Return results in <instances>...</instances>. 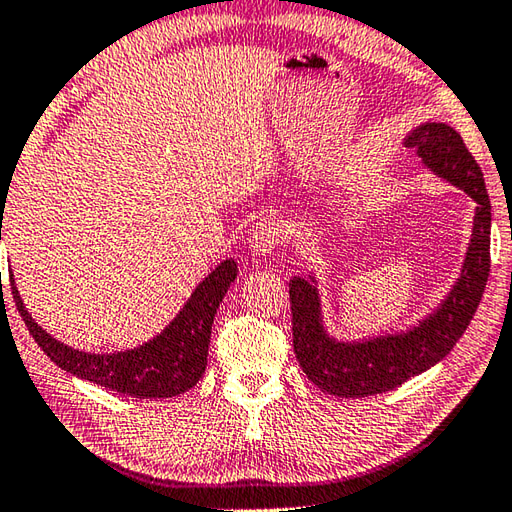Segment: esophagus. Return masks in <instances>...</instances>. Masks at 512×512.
I'll use <instances>...</instances> for the list:
<instances>
[{"mask_svg": "<svg viewBox=\"0 0 512 512\" xmlns=\"http://www.w3.org/2000/svg\"><path fill=\"white\" fill-rule=\"evenodd\" d=\"M283 240V229L275 220H259L251 233V248L255 255L275 253Z\"/></svg>", "mask_w": 512, "mask_h": 512, "instance_id": "obj_1", "label": "esophagus"}]
</instances>
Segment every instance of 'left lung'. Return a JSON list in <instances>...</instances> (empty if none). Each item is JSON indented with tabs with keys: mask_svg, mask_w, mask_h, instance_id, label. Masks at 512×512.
I'll list each match as a JSON object with an SVG mask.
<instances>
[{
	"mask_svg": "<svg viewBox=\"0 0 512 512\" xmlns=\"http://www.w3.org/2000/svg\"><path fill=\"white\" fill-rule=\"evenodd\" d=\"M406 146L451 185L475 200L473 233L465 266L443 305L419 327L401 336L364 342H338L327 336L320 320L314 277L290 279L292 342L303 373L329 395L358 399L401 386L441 362L465 334L478 310L491 270V200L484 176L465 141L454 128L427 122L412 130Z\"/></svg>",
	"mask_w": 512,
	"mask_h": 512,
	"instance_id": "left-lung-1",
	"label": "left lung"
}]
</instances>
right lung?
Returning a JSON list of instances; mask_svg holds the SVG:
<instances>
[{
  "label": "right lung",
  "instance_id": "add662e5",
  "mask_svg": "<svg viewBox=\"0 0 512 512\" xmlns=\"http://www.w3.org/2000/svg\"><path fill=\"white\" fill-rule=\"evenodd\" d=\"M235 277V261H222L209 277H205V281H200L183 310L176 314V318L157 338L141 344L137 349L106 355L71 349L52 338L34 323L26 307H23L13 275H10V290H13L15 305L32 338L47 353V358L56 366H61L63 371L104 386L106 390L120 392V395L137 399H165L183 395V392L200 382L207 368L213 316H216L218 305Z\"/></svg>",
  "mask_w": 512,
  "mask_h": 512
}]
</instances>
